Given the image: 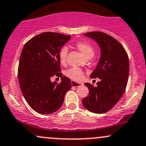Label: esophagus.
<instances>
[{
	"instance_id": "esophagus-1",
	"label": "esophagus",
	"mask_w": 146,
	"mask_h": 146,
	"mask_svg": "<svg viewBox=\"0 0 146 146\" xmlns=\"http://www.w3.org/2000/svg\"><path fill=\"white\" fill-rule=\"evenodd\" d=\"M82 85H83L82 83L77 82L73 81V80H71V86L73 87H78V86H82Z\"/></svg>"
}]
</instances>
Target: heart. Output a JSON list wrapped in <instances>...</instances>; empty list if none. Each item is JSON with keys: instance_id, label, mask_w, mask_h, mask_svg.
<instances>
[{"instance_id": "b5f03b06", "label": "heart", "mask_w": 146, "mask_h": 146, "mask_svg": "<svg viewBox=\"0 0 146 146\" xmlns=\"http://www.w3.org/2000/svg\"><path fill=\"white\" fill-rule=\"evenodd\" d=\"M75 46H76V47L78 48L79 51L82 53L83 56L86 59L91 58L92 57H93V56H94V48L88 42H78L76 43ZM68 51V48L66 46H63L60 49L59 52V58L60 63L62 64H64L66 63ZM65 75L68 78L75 80V81H79V80H82L83 78L82 71L80 68L77 67H73L69 68V69L65 72Z\"/></svg>"}]
</instances>
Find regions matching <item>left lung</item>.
Listing matches in <instances>:
<instances>
[{"instance_id":"left-lung-1","label":"left lung","mask_w":146,"mask_h":146,"mask_svg":"<svg viewBox=\"0 0 146 146\" xmlns=\"http://www.w3.org/2000/svg\"><path fill=\"white\" fill-rule=\"evenodd\" d=\"M98 43L101 56L90 77L100 78L96 87L85 83L89 94L82 100L85 108L94 113L108 112L124 93L129 75V60L125 48L116 39L101 31L84 33Z\"/></svg>"}]
</instances>
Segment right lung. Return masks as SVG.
Listing matches in <instances>:
<instances>
[{
  "mask_svg": "<svg viewBox=\"0 0 146 146\" xmlns=\"http://www.w3.org/2000/svg\"><path fill=\"white\" fill-rule=\"evenodd\" d=\"M71 36L59 33L44 32L29 40L22 50L18 69L20 87L33 110L51 114L60 109L71 81L60 73L59 52ZM61 76L60 84L52 83L53 75Z\"/></svg>",
  "mask_w": 146,
  "mask_h": 146,
  "instance_id": "1",
  "label": "right lung"
}]
</instances>
